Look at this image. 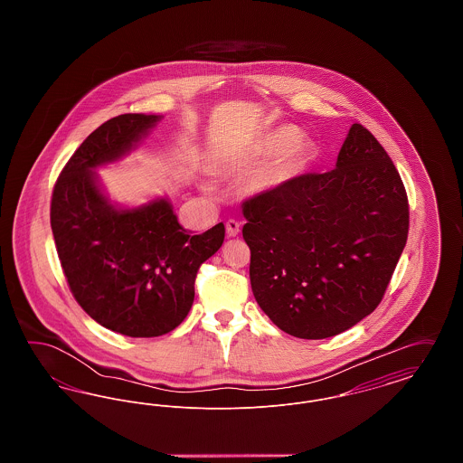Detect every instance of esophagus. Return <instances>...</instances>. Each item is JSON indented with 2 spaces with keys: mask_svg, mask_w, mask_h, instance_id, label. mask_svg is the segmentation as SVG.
Masks as SVG:
<instances>
[{
  "mask_svg": "<svg viewBox=\"0 0 463 463\" xmlns=\"http://www.w3.org/2000/svg\"><path fill=\"white\" fill-rule=\"evenodd\" d=\"M240 229H241V222L234 221V219L225 222V231H227L229 238H236L240 234Z\"/></svg>",
  "mask_w": 463,
  "mask_h": 463,
  "instance_id": "34e87169",
  "label": "esophagus"
}]
</instances>
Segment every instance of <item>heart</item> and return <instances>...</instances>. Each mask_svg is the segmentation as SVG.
Instances as JSON below:
<instances>
[{"label":"heart","instance_id":"1","mask_svg":"<svg viewBox=\"0 0 463 463\" xmlns=\"http://www.w3.org/2000/svg\"><path fill=\"white\" fill-rule=\"evenodd\" d=\"M298 140L300 133L295 128L281 127L267 133L257 144H253L246 157L281 155L265 175V182L269 185H278L298 170L306 156V144Z\"/></svg>","mask_w":463,"mask_h":463}]
</instances>
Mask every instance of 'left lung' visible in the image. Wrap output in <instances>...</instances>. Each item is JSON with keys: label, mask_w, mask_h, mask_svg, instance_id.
Instances as JSON below:
<instances>
[{"label": "left lung", "mask_w": 463, "mask_h": 463, "mask_svg": "<svg viewBox=\"0 0 463 463\" xmlns=\"http://www.w3.org/2000/svg\"><path fill=\"white\" fill-rule=\"evenodd\" d=\"M242 215L257 304L279 330L307 340L349 330L378 307L410 227L399 172L359 123L336 168L246 199Z\"/></svg>", "instance_id": "1"}]
</instances>
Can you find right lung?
Instances as JSON below:
<instances>
[{
  "label": "right lung",
  "mask_w": 463,
  "mask_h": 463,
  "mask_svg": "<svg viewBox=\"0 0 463 463\" xmlns=\"http://www.w3.org/2000/svg\"><path fill=\"white\" fill-rule=\"evenodd\" d=\"M157 121L156 114H121L90 133L57 178L50 206L76 302L104 328L133 338L165 335L185 319L199 265L225 236L222 222L193 236L166 199L119 210L102 194L91 170L130 153Z\"/></svg>",
  "instance_id": "add662e5"
}]
</instances>
